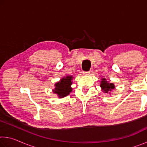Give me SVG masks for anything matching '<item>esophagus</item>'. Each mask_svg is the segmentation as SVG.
Returning <instances> with one entry per match:
<instances>
[{
    "mask_svg": "<svg viewBox=\"0 0 147 147\" xmlns=\"http://www.w3.org/2000/svg\"><path fill=\"white\" fill-rule=\"evenodd\" d=\"M83 74H84L85 76H88V75H89V74H90V71H88V72H84Z\"/></svg>",
    "mask_w": 147,
    "mask_h": 147,
    "instance_id": "1",
    "label": "esophagus"
}]
</instances>
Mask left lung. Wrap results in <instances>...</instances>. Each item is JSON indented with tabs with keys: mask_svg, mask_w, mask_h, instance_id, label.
<instances>
[{
	"mask_svg": "<svg viewBox=\"0 0 147 147\" xmlns=\"http://www.w3.org/2000/svg\"><path fill=\"white\" fill-rule=\"evenodd\" d=\"M100 87L101 88L102 91L104 93L111 94V92L115 89V85L113 83H111L106 80V78H101Z\"/></svg>",
	"mask_w": 147,
	"mask_h": 147,
	"instance_id": "8db88e82",
	"label": "left lung"
}]
</instances>
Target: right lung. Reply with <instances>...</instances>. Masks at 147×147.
Listing matches in <instances>:
<instances>
[{
    "mask_svg": "<svg viewBox=\"0 0 147 147\" xmlns=\"http://www.w3.org/2000/svg\"><path fill=\"white\" fill-rule=\"evenodd\" d=\"M74 77L71 75H66L60 79V80L54 84V88L53 89L54 93L57 94L58 97L63 98L65 97L73 90L71 88V85L73 84V80Z\"/></svg>",
    "mask_w": 147,
    "mask_h": 147,
    "instance_id": "1",
    "label": "right lung"
}]
</instances>
